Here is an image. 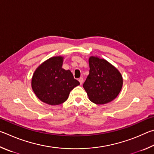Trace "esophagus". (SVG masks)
I'll return each instance as SVG.
<instances>
[{
  "instance_id": "1",
  "label": "esophagus",
  "mask_w": 154,
  "mask_h": 154,
  "mask_svg": "<svg viewBox=\"0 0 154 154\" xmlns=\"http://www.w3.org/2000/svg\"><path fill=\"white\" fill-rule=\"evenodd\" d=\"M79 81L80 82V84L82 85L83 83V78H80V79H79Z\"/></svg>"
}]
</instances>
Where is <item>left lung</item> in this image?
Wrapping results in <instances>:
<instances>
[{
	"label": "left lung",
	"mask_w": 154,
	"mask_h": 154,
	"mask_svg": "<svg viewBox=\"0 0 154 154\" xmlns=\"http://www.w3.org/2000/svg\"><path fill=\"white\" fill-rule=\"evenodd\" d=\"M88 64L89 74L83 84L88 99L97 105L112 101L122 88V74L109 62L97 56L90 57Z\"/></svg>",
	"instance_id": "8db88e82"
}]
</instances>
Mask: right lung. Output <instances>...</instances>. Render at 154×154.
I'll list each match as a JSON object with an SVG mask.
<instances>
[{"instance_id":"add662e5","label":"right lung","mask_w":154,"mask_h":154,"mask_svg":"<svg viewBox=\"0 0 154 154\" xmlns=\"http://www.w3.org/2000/svg\"><path fill=\"white\" fill-rule=\"evenodd\" d=\"M63 57H52L35 70L32 78V88L40 101L51 106L63 103L70 91L80 85L70 70L62 68Z\"/></svg>"}]
</instances>
